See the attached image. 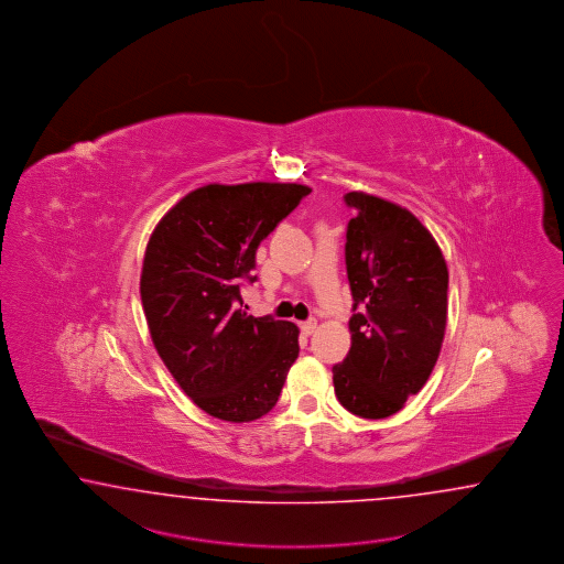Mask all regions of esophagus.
Returning a JSON list of instances; mask_svg holds the SVG:
<instances>
[{"mask_svg":"<svg viewBox=\"0 0 564 564\" xmlns=\"http://www.w3.org/2000/svg\"><path fill=\"white\" fill-rule=\"evenodd\" d=\"M316 326H318L316 321H305L300 324V328H302V333H304L305 336L312 335V333L316 330Z\"/></svg>","mask_w":564,"mask_h":564,"instance_id":"obj_1","label":"esophagus"}]
</instances>
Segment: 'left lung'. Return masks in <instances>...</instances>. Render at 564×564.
<instances>
[{
  "mask_svg": "<svg viewBox=\"0 0 564 564\" xmlns=\"http://www.w3.org/2000/svg\"><path fill=\"white\" fill-rule=\"evenodd\" d=\"M357 215L345 260L352 293L350 349L333 367L338 402L361 419H386L425 386L447 322V264L431 231L386 198L347 193Z\"/></svg>",
  "mask_w": 564,
  "mask_h": 564,
  "instance_id": "1",
  "label": "left lung"
}]
</instances>
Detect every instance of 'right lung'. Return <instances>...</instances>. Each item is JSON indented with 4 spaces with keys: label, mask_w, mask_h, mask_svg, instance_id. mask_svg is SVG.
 Here are the masks:
<instances>
[{
    "label": "right lung",
    "mask_w": 564,
    "mask_h": 564,
    "mask_svg": "<svg viewBox=\"0 0 564 564\" xmlns=\"http://www.w3.org/2000/svg\"><path fill=\"white\" fill-rule=\"evenodd\" d=\"M304 184H207L153 229L141 269V304L153 347L184 394L228 423L273 409L297 359L300 330L243 310L259 243L310 195Z\"/></svg>",
    "instance_id": "obj_1"
}]
</instances>
